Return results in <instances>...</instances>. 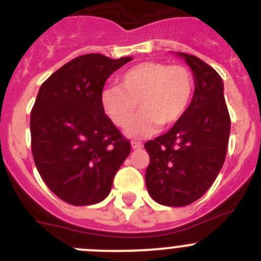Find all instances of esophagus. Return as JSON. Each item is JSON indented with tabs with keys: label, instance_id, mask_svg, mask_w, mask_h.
<instances>
[{
	"label": "esophagus",
	"instance_id": "1",
	"mask_svg": "<svg viewBox=\"0 0 261 261\" xmlns=\"http://www.w3.org/2000/svg\"><path fill=\"white\" fill-rule=\"evenodd\" d=\"M140 147H142V144H141V142H138V141H132V149H140Z\"/></svg>",
	"mask_w": 261,
	"mask_h": 261
}]
</instances>
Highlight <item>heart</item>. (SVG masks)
<instances>
[{"mask_svg":"<svg viewBox=\"0 0 261 261\" xmlns=\"http://www.w3.org/2000/svg\"><path fill=\"white\" fill-rule=\"evenodd\" d=\"M193 95V77L183 65L145 61L126 69L117 78V86L103 90L100 102L108 119L125 128L138 108L142 111L126 133L145 137L159 124L171 126L183 117Z\"/></svg>","mask_w":261,"mask_h":261,"instance_id":"obj_1","label":"heart"}]
</instances>
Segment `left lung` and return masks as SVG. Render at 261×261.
<instances>
[{"label": "left lung", "mask_w": 261, "mask_h": 261, "mask_svg": "<svg viewBox=\"0 0 261 261\" xmlns=\"http://www.w3.org/2000/svg\"><path fill=\"white\" fill-rule=\"evenodd\" d=\"M177 55L195 75L192 102L167 133L145 144L147 191L167 206L192 204L211 188L225 162L231 125L220 74L199 57Z\"/></svg>", "instance_id": "left-lung-1"}]
</instances>
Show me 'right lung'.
Instances as JSON below:
<instances>
[{"label": "right lung", "mask_w": 261, "mask_h": 261, "mask_svg": "<svg viewBox=\"0 0 261 261\" xmlns=\"http://www.w3.org/2000/svg\"><path fill=\"white\" fill-rule=\"evenodd\" d=\"M132 57H75L40 86L31 111V150L47 187L62 201L93 205L108 196L130 153L102 108L106 81Z\"/></svg>", "instance_id": "1"}]
</instances>
